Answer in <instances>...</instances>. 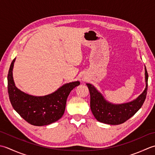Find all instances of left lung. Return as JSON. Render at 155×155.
Here are the masks:
<instances>
[{
  "label": "left lung",
  "mask_w": 155,
  "mask_h": 155,
  "mask_svg": "<svg viewBox=\"0 0 155 155\" xmlns=\"http://www.w3.org/2000/svg\"><path fill=\"white\" fill-rule=\"evenodd\" d=\"M145 69L146 87L140 96L131 102L112 104L107 101L100 91L90 84H86L90 94V108L97 121L107 124L118 125L128 120L137 113L146 99L148 88V73Z\"/></svg>",
  "instance_id": "obj_1"
}]
</instances>
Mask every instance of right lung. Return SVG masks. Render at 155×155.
<instances>
[{
    "label": "right lung",
    "instance_id": "right-lung-1",
    "mask_svg": "<svg viewBox=\"0 0 155 155\" xmlns=\"http://www.w3.org/2000/svg\"><path fill=\"white\" fill-rule=\"evenodd\" d=\"M15 58L8 74V93L14 110L25 120L34 126H45L58 121L64 115L67 98L79 81L65 84L54 92L43 96L26 94L15 86L12 76Z\"/></svg>",
    "mask_w": 155,
    "mask_h": 155
}]
</instances>
